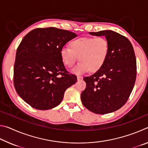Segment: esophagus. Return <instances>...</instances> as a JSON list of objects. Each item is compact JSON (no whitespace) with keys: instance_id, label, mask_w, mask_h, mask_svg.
<instances>
[{"instance_id":"obj_1","label":"esophagus","mask_w":148,"mask_h":148,"mask_svg":"<svg viewBox=\"0 0 148 148\" xmlns=\"http://www.w3.org/2000/svg\"><path fill=\"white\" fill-rule=\"evenodd\" d=\"M82 79H83V77H82V76H77V80H81Z\"/></svg>"}]
</instances>
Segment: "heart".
<instances>
[{"label": "heart", "mask_w": 148, "mask_h": 148, "mask_svg": "<svg viewBox=\"0 0 148 148\" xmlns=\"http://www.w3.org/2000/svg\"><path fill=\"white\" fill-rule=\"evenodd\" d=\"M110 45L103 36L82 37L69 42V47L60 50V57L65 66L71 68L79 58V63L72 70L76 74L96 72L101 69L108 57Z\"/></svg>", "instance_id": "1"}]
</instances>
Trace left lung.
Returning <instances> with one entry per match:
<instances>
[{
	"mask_svg": "<svg viewBox=\"0 0 148 148\" xmlns=\"http://www.w3.org/2000/svg\"><path fill=\"white\" fill-rule=\"evenodd\" d=\"M89 33L106 37L110 51L103 66L84 78L86 88L81 94L82 102L93 113H111L126 103L134 87L136 77L134 49L128 38L113 31Z\"/></svg>",
	"mask_w": 148,
	"mask_h": 148,
	"instance_id": "1",
	"label": "left lung"
}]
</instances>
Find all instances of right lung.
<instances>
[{"label": "right lung", "instance_id": "right-lung-1", "mask_svg": "<svg viewBox=\"0 0 148 148\" xmlns=\"http://www.w3.org/2000/svg\"><path fill=\"white\" fill-rule=\"evenodd\" d=\"M77 34L56 27L37 28L25 36L17 49L14 84L20 97L37 110L61 103L66 89L76 83L66 71L60 50Z\"/></svg>", "mask_w": 148, "mask_h": 148}]
</instances>
